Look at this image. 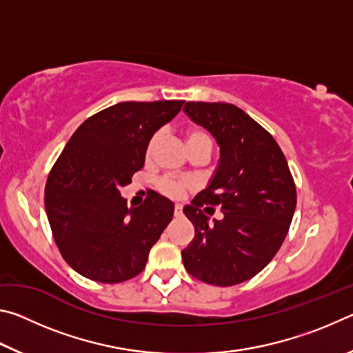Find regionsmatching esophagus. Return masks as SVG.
<instances>
[{
    "mask_svg": "<svg viewBox=\"0 0 353 353\" xmlns=\"http://www.w3.org/2000/svg\"><path fill=\"white\" fill-rule=\"evenodd\" d=\"M174 216L181 218L182 216V205H176L174 207Z\"/></svg>",
    "mask_w": 353,
    "mask_h": 353,
    "instance_id": "esophagus-1",
    "label": "esophagus"
}]
</instances>
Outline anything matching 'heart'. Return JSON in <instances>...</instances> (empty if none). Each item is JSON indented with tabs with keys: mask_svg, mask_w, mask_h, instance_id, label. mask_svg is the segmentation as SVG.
Masks as SVG:
<instances>
[{
	"mask_svg": "<svg viewBox=\"0 0 353 353\" xmlns=\"http://www.w3.org/2000/svg\"><path fill=\"white\" fill-rule=\"evenodd\" d=\"M162 137H163L162 132H155L151 137V140H149V143H148V149H146L148 155H151L154 152V149L159 146ZM198 143H212L210 137H208L204 130H199V129L188 130L187 145L194 146V145H198ZM190 188H191L190 182L179 181V179H163V181L159 182V190L162 191L165 196H168V198H172V199H181Z\"/></svg>",
	"mask_w": 353,
	"mask_h": 353,
	"instance_id": "heart-1",
	"label": "heart"
}]
</instances>
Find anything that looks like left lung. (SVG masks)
Masks as SVG:
<instances>
[{
    "label": "left lung",
    "mask_w": 353,
    "mask_h": 353,
    "mask_svg": "<svg viewBox=\"0 0 353 353\" xmlns=\"http://www.w3.org/2000/svg\"><path fill=\"white\" fill-rule=\"evenodd\" d=\"M183 112L213 135L219 160L207 187L183 213L194 238L182 250L185 270L216 286L256 276L288 234L296 210V185L277 141L246 112L227 103H190ZM225 214L210 225L204 211Z\"/></svg>",
    "instance_id": "1"
}]
</instances>
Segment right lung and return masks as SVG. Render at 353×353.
Returning <instances> with one entry per match:
<instances>
[{
    "mask_svg": "<svg viewBox=\"0 0 353 353\" xmlns=\"http://www.w3.org/2000/svg\"><path fill=\"white\" fill-rule=\"evenodd\" d=\"M183 101L118 103L85 119L48 176L45 208L63 260L101 283L126 282L145 270L149 250L174 214L155 191L128 207L119 188L145 165L151 137Z\"/></svg>",
    "mask_w": 353,
    "mask_h": 353,
    "instance_id": "add662e5",
    "label": "right lung"
}]
</instances>
